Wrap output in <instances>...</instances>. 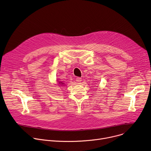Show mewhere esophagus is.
Segmentation results:
<instances>
[{"label":"esophagus","instance_id":"1","mask_svg":"<svg viewBox=\"0 0 151 151\" xmlns=\"http://www.w3.org/2000/svg\"><path fill=\"white\" fill-rule=\"evenodd\" d=\"M81 81H82V80H81V78H80V77H78L76 78V81L77 82V83H80Z\"/></svg>","mask_w":151,"mask_h":151}]
</instances>
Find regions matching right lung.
<instances>
[{"mask_svg": "<svg viewBox=\"0 0 151 151\" xmlns=\"http://www.w3.org/2000/svg\"><path fill=\"white\" fill-rule=\"evenodd\" d=\"M57 84H58L57 86H58L59 87H63L65 86V83L63 81H57Z\"/></svg>", "mask_w": 151, "mask_h": 151, "instance_id": "obj_1", "label": "right lung"}]
</instances>
